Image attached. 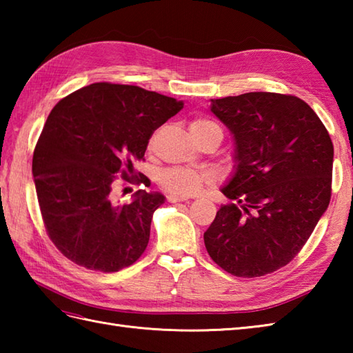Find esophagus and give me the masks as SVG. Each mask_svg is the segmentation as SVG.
Returning <instances> with one entry per match:
<instances>
[{
  "instance_id": "obj_1",
  "label": "esophagus",
  "mask_w": 353,
  "mask_h": 353,
  "mask_svg": "<svg viewBox=\"0 0 353 353\" xmlns=\"http://www.w3.org/2000/svg\"><path fill=\"white\" fill-rule=\"evenodd\" d=\"M190 197L188 196H176V194H170V196L167 197V200L170 201V203H177V201H185L188 200Z\"/></svg>"
}]
</instances>
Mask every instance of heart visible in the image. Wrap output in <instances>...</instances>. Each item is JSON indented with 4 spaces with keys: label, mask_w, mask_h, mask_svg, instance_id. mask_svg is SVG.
I'll list each match as a JSON object with an SVG mask.
<instances>
[{
    "label": "heart",
    "mask_w": 353,
    "mask_h": 353,
    "mask_svg": "<svg viewBox=\"0 0 353 353\" xmlns=\"http://www.w3.org/2000/svg\"><path fill=\"white\" fill-rule=\"evenodd\" d=\"M191 133L194 137H200L206 132L221 130L214 121L206 118H196L191 121ZM211 176L208 172H201L186 167H170L159 174V183L165 191L176 196H188L201 188V185L208 182Z\"/></svg>",
    "instance_id": "heart-1"
}]
</instances>
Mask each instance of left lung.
Segmentation results:
<instances>
[{
  "label": "left lung",
  "mask_w": 353,
  "mask_h": 353,
  "mask_svg": "<svg viewBox=\"0 0 353 353\" xmlns=\"http://www.w3.org/2000/svg\"><path fill=\"white\" fill-rule=\"evenodd\" d=\"M235 141V172L205 232L216 265L238 277L273 273L302 250L329 206L334 145L303 100L247 92L211 100Z\"/></svg>",
  "instance_id": "8db88e82"
}]
</instances>
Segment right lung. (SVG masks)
<instances>
[{
	"instance_id": "right-lung-1",
	"label": "right lung",
	"mask_w": 353,
	"mask_h": 353,
	"mask_svg": "<svg viewBox=\"0 0 353 353\" xmlns=\"http://www.w3.org/2000/svg\"><path fill=\"white\" fill-rule=\"evenodd\" d=\"M183 101L139 86L101 81L59 101L33 153V177L50 239L74 264L103 273L137 262L150 239L153 212L165 197L139 190L115 201L123 177L150 185L133 168L156 129Z\"/></svg>"
}]
</instances>
